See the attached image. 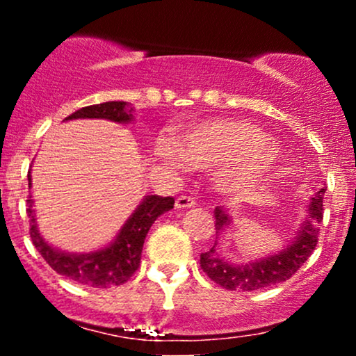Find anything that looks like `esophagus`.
<instances>
[{
  "label": "esophagus",
  "instance_id": "esophagus-1",
  "mask_svg": "<svg viewBox=\"0 0 356 356\" xmlns=\"http://www.w3.org/2000/svg\"><path fill=\"white\" fill-rule=\"evenodd\" d=\"M175 207L177 209H191V207H195V199L191 197V195H181L175 201Z\"/></svg>",
  "mask_w": 356,
  "mask_h": 356
}]
</instances>
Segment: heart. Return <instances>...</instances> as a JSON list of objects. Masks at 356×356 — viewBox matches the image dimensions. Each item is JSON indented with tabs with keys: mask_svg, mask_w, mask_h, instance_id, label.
I'll return each instance as SVG.
<instances>
[{
	"mask_svg": "<svg viewBox=\"0 0 356 356\" xmlns=\"http://www.w3.org/2000/svg\"><path fill=\"white\" fill-rule=\"evenodd\" d=\"M159 157L175 169L187 164L195 169H215L220 192L238 195L261 186L280 164V152L259 127L238 118H212L192 125L179 137L161 138Z\"/></svg>",
	"mask_w": 356,
	"mask_h": 356,
	"instance_id": "obj_1",
	"label": "heart"
}]
</instances>
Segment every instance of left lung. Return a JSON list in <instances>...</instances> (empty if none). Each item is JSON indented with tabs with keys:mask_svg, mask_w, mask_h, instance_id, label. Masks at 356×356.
Segmentation results:
<instances>
[{
	"mask_svg": "<svg viewBox=\"0 0 356 356\" xmlns=\"http://www.w3.org/2000/svg\"><path fill=\"white\" fill-rule=\"evenodd\" d=\"M325 187L309 199L306 218L301 222L295 239L284 249L249 263H229L218 251V236L231 227L232 218L222 207H216V243L209 251L201 254V268L214 283L229 291H256L289 280L303 266V263L312 256L318 244L320 222L323 220V195Z\"/></svg>",
	"mask_w": 356,
	"mask_h": 356,
	"instance_id": "left-lung-1",
	"label": "left lung"
}]
</instances>
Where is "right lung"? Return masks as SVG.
<instances>
[{
	"label": "right lung",
	"mask_w": 356,
	"mask_h": 356,
	"mask_svg": "<svg viewBox=\"0 0 356 356\" xmlns=\"http://www.w3.org/2000/svg\"><path fill=\"white\" fill-rule=\"evenodd\" d=\"M134 108L127 102H104V104L88 105L65 120L76 118H105L117 124H130L134 120ZM28 187H31V169L28 172ZM28 218H30V238L33 241L36 251L42 254L50 266L61 276L75 281V283L92 286V288H110V286L124 284L138 269L142 257V248L147 232L154 220L164 212L174 207V197L161 195H145L137 209L132 212L117 238L107 248L97 249L92 252L60 251L43 239L36 226L33 199L31 194L26 199Z\"/></svg>",
	"instance_id": "1"
}]
</instances>
